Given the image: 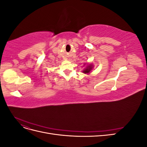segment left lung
I'll list each match as a JSON object with an SVG mask.
<instances>
[{
    "label": "left lung",
    "instance_id": "1",
    "mask_svg": "<svg viewBox=\"0 0 147 147\" xmlns=\"http://www.w3.org/2000/svg\"><path fill=\"white\" fill-rule=\"evenodd\" d=\"M92 66L91 65H89V66H88L87 67L84 69L83 72H84V73H85V74H88V73H89L91 71V70L92 69Z\"/></svg>",
    "mask_w": 147,
    "mask_h": 147
}]
</instances>
